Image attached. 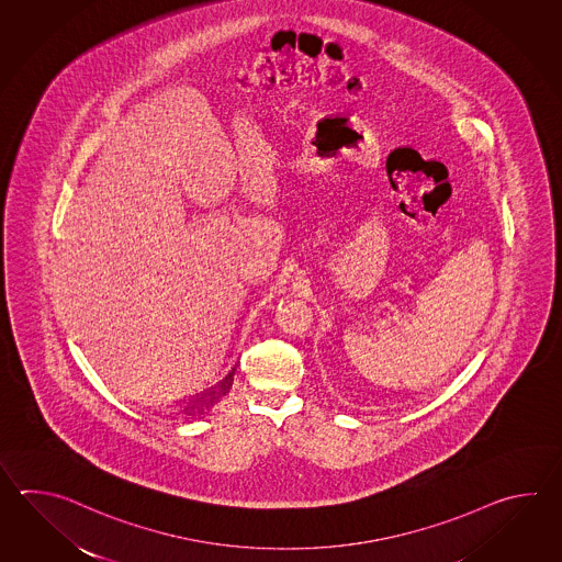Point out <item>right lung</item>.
I'll use <instances>...</instances> for the list:
<instances>
[{
	"label": "right lung",
	"mask_w": 562,
	"mask_h": 562,
	"mask_svg": "<svg viewBox=\"0 0 562 562\" xmlns=\"http://www.w3.org/2000/svg\"><path fill=\"white\" fill-rule=\"evenodd\" d=\"M231 383H233V371L228 373L227 378H225L223 382L215 385V390H211V392H206V394L199 395L196 400L189 402L187 407H184V412H191V414H194V412H204V409H209V407L215 404L218 397H223V395L227 394Z\"/></svg>",
	"instance_id": "obj_1"
}]
</instances>
